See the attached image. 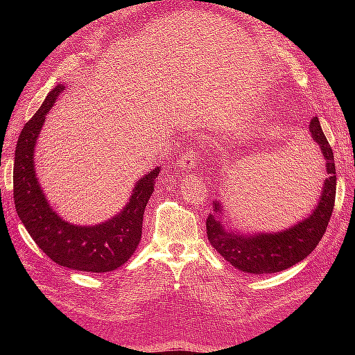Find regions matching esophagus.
Wrapping results in <instances>:
<instances>
[{
	"label": "esophagus",
	"mask_w": 355,
	"mask_h": 355,
	"mask_svg": "<svg viewBox=\"0 0 355 355\" xmlns=\"http://www.w3.org/2000/svg\"><path fill=\"white\" fill-rule=\"evenodd\" d=\"M200 157H201V151L198 148H189L180 155L178 164H180L185 168H189L191 171H194L197 170V161L200 159Z\"/></svg>",
	"instance_id": "obj_1"
}]
</instances>
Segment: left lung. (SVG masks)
I'll return each mask as SVG.
<instances>
[{
    "mask_svg": "<svg viewBox=\"0 0 355 355\" xmlns=\"http://www.w3.org/2000/svg\"><path fill=\"white\" fill-rule=\"evenodd\" d=\"M309 132L324 157V187L317 209L305 220L277 234L239 235L223 228L216 214L222 211L219 202H213L216 214L206 220L207 239L214 249L235 268L250 274H272L304 261L323 237L331 216L336 197V167L331 146L321 130L318 118L309 123Z\"/></svg>",
    "mask_w": 355,
    "mask_h": 355,
    "instance_id": "8db88e82",
    "label": "left lung"
}]
</instances>
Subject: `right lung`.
I'll list each match as a JSON object with an SVG mask.
<instances>
[{
    "instance_id": "right-lung-1",
    "label": "right lung",
    "mask_w": 355,
    "mask_h": 355,
    "mask_svg": "<svg viewBox=\"0 0 355 355\" xmlns=\"http://www.w3.org/2000/svg\"><path fill=\"white\" fill-rule=\"evenodd\" d=\"M56 85L19 136L13 168V197L20 220L40 249L53 262L75 271L108 272L124 265L142 239L144 211L151 197L157 167L137 182L130 202L111 220L96 227H75L53 211L34 170V148L46 114L63 92Z\"/></svg>"
}]
</instances>
